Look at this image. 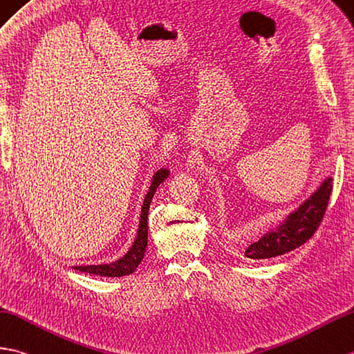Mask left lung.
Returning <instances> with one entry per match:
<instances>
[{"mask_svg": "<svg viewBox=\"0 0 354 354\" xmlns=\"http://www.w3.org/2000/svg\"><path fill=\"white\" fill-rule=\"evenodd\" d=\"M332 180V176H327L317 190L299 205V208L282 220V223L252 243L244 252L245 257L250 259L274 258L305 244L322 223L333 188Z\"/></svg>", "mask_w": 354, "mask_h": 354, "instance_id": "left-lung-1", "label": "left lung"}]
</instances>
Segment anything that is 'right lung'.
I'll return each mask as SVG.
<instances>
[{
    "mask_svg": "<svg viewBox=\"0 0 354 354\" xmlns=\"http://www.w3.org/2000/svg\"><path fill=\"white\" fill-rule=\"evenodd\" d=\"M169 175H170V170L167 167H161L153 174L151 179L149 192H147L145 197L143 205H142V212H140V221H138L136 240L133 245L129 248V250L123 254L120 259L110 262V264L77 266L72 268L77 271H84V273L97 274L104 277H122V276H128L131 273H134L140 262L143 261L146 248H147V212H149L152 197L155 192H157V188L169 178Z\"/></svg>",
    "mask_w": 354,
    "mask_h": 354,
    "instance_id": "add662e5",
    "label": "right lung"
}]
</instances>
